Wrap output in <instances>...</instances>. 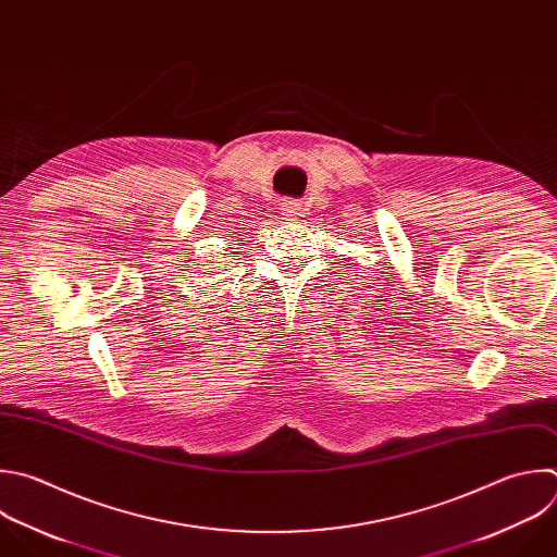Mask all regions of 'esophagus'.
Segmentation results:
<instances>
[{"instance_id":"1","label":"esophagus","mask_w":557,"mask_h":557,"mask_svg":"<svg viewBox=\"0 0 557 557\" xmlns=\"http://www.w3.org/2000/svg\"><path fill=\"white\" fill-rule=\"evenodd\" d=\"M301 212H304V208H301L299 201H286V203L282 206V216H284L286 221H295L297 216H301Z\"/></svg>"}]
</instances>
